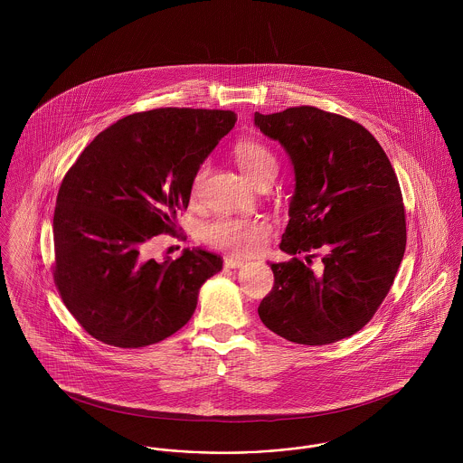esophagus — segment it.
<instances>
[{
  "label": "esophagus",
  "mask_w": 463,
  "mask_h": 463,
  "mask_svg": "<svg viewBox=\"0 0 463 463\" xmlns=\"http://www.w3.org/2000/svg\"><path fill=\"white\" fill-rule=\"evenodd\" d=\"M246 264L242 259H238V257H225V260H223V265L227 267V269H240L242 265Z\"/></svg>",
  "instance_id": "1"
}]
</instances>
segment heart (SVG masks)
<instances>
[{
  "mask_svg": "<svg viewBox=\"0 0 463 463\" xmlns=\"http://www.w3.org/2000/svg\"><path fill=\"white\" fill-rule=\"evenodd\" d=\"M238 165L242 172L255 184L260 185L278 175V157L257 140L240 142L234 149ZM206 174V163L201 165L193 180V189L196 191ZM270 234V227L264 221L257 219H236L219 217L210 222L203 229V240L213 248L231 251L234 255H251L264 246Z\"/></svg>",
  "mask_w": 463,
  "mask_h": 463,
  "instance_id": "b5f03b06",
  "label": "heart"
}]
</instances>
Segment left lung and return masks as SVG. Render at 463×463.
Returning <instances> with one entry per match:
<instances>
[{"label": "left lung", "instance_id": "obj_1", "mask_svg": "<svg viewBox=\"0 0 463 463\" xmlns=\"http://www.w3.org/2000/svg\"><path fill=\"white\" fill-rule=\"evenodd\" d=\"M255 127L285 147L295 172L279 244L295 257L270 264L274 287L259 316L295 344L347 338L373 317L404 255L406 219L394 168L373 135L340 114L312 106L255 112ZM317 256L321 273L311 269Z\"/></svg>", "mask_w": 463, "mask_h": 463}]
</instances>
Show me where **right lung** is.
<instances>
[{"label":"right lung","instance_id":"1","mask_svg":"<svg viewBox=\"0 0 463 463\" xmlns=\"http://www.w3.org/2000/svg\"><path fill=\"white\" fill-rule=\"evenodd\" d=\"M232 110L163 108L99 133L69 168L53 213V279L93 338L121 349L157 344L194 314L199 288L222 259L184 250L146 259L147 242L175 232L203 161L236 123Z\"/></svg>","mask_w":463,"mask_h":463}]
</instances>
